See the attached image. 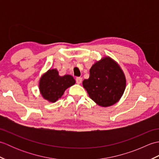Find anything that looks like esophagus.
I'll return each instance as SVG.
<instances>
[{
  "label": "esophagus",
  "mask_w": 159,
  "mask_h": 159,
  "mask_svg": "<svg viewBox=\"0 0 159 159\" xmlns=\"http://www.w3.org/2000/svg\"><path fill=\"white\" fill-rule=\"evenodd\" d=\"M82 78L81 77H77L76 79V83L77 84H80L82 83Z\"/></svg>",
  "instance_id": "obj_1"
}]
</instances>
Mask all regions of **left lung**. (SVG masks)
<instances>
[{
	"label": "left lung",
	"mask_w": 159,
	"mask_h": 159,
	"mask_svg": "<svg viewBox=\"0 0 159 159\" xmlns=\"http://www.w3.org/2000/svg\"><path fill=\"white\" fill-rule=\"evenodd\" d=\"M83 85L94 102L100 106L109 107L122 96L126 78L120 66L109 57H105L91 67L89 79L83 80Z\"/></svg>",
	"instance_id": "left-lung-1"
}]
</instances>
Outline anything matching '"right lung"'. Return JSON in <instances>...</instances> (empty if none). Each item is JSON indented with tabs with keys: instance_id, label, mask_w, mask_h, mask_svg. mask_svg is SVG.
Wrapping results in <instances>:
<instances>
[{
	"instance_id": "1",
	"label": "right lung",
	"mask_w": 159,
	"mask_h": 159,
	"mask_svg": "<svg viewBox=\"0 0 159 159\" xmlns=\"http://www.w3.org/2000/svg\"><path fill=\"white\" fill-rule=\"evenodd\" d=\"M75 83L70 75L60 76L55 69L50 70L42 76L39 82V90L42 96L50 102H55L62 96L65 90Z\"/></svg>"
}]
</instances>
